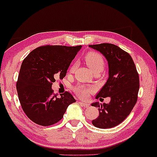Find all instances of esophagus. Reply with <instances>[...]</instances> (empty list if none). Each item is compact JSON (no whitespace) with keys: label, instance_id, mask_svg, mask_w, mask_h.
<instances>
[{"label":"esophagus","instance_id":"1","mask_svg":"<svg viewBox=\"0 0 157 157\" xmlns=\"http://www.w3.org/2000/svg\"><path fill=\"white\" fill-rule=\"evenodd\" d=\"M79 104H80V105L82 106V107H88L89 105V103H86V102H83V101H79Z\"/></svg>","mask_w":157,"mask_h":157}]
</instances>
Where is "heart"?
Returning <instances> with one entry per match:
<instances>
[{
    "label": "heart",
    "instance_id": "b5f03b06",
    "mask_svg": "<svg viewBox=\"0 0 157 157\" xmlns=\"http://www.w3.org/2000/svg\"><path fill=\"white\" fill-rule=\"evenodd\" d=\"M86 63L89 68L93 71L95 74H99L103 70L105 66V61L103 56L100 53L94 51H90L86 52L83 56ZM76 70V65L72 64L70 67L69 71L71 73L74 72ZM75 92L80 98L84 99L89 96V94L92 91V89L91 87L83 86L79 84L74 88Z\"/></svg>",
    "mask_w": 157,
    "mask_h": 157
}]
</instances>
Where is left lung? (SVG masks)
<instances>
[{"instance_id":"8db88e82","label":"left lung","mask_w":157,"mask_h":157,"mask_svg":"<svg viewBox=\"0 0 157 157\" xmlns=\"http://www.w3.org/2000/svg\"><path fill=\"white\" fill-rule=\"evenodd\" d=\"M99 51L107 59L109 66V78L96 99L110 97L108 104L91 106L99 107L98 117L92 124L99 128H110L121 124L135 106L139 90V76L133 59L129 53L115 44L101 43L89 45Z\"/></svg>"}]
</instances>
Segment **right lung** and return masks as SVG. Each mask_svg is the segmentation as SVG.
Returning a JSON list of instances; mask_svg holds the SVG:
<instances>
[{"label": "right lung", "mask_w": 157, "mask_h": 157, "mask_svg": "<svg viewBox=\"0 0 157 157\" xmlns=\"http://www.w3.org/2000/svg\"><path fill=\"white\" fill-rule=\"evenodd\" d=\"M81 45H45L34 49L24 58L16 82L18 97L24 113L36 124L54 125L63 117L67 107L76 101L66 91L60 97L52 89L56 78L63 79Z\"/></svg>", "instance_id": "add662e5"}]
</instances>
